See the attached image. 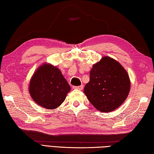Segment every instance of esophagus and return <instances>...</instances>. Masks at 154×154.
I'll return each mask as SVG.
<instances>
[{"label":"esophagus","mask_w":154,"mask_h":154,"mask_svg":"<svg viewBox=\"0 0 154 154\" xmlns=\"http://www.w3.org/2000/svg\"><path fill=\"white\" fill-rule=\"evenodd\" d=\"M83 85H80V86H78V87H74V88H76V89H79V90H82L83 89Z\"/></svg>","instance_id":"obj_1"}]
</instances>
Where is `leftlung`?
I'll return each instance as SVG.
<instances>
[{
  "mask_svg": "<svg viewBox=\"0 0 154 154\" xmlns=\"http://www.w3.org/2000/svg\"><path fill=\"white\" fill-rule=\"evenodd\" d=\"M130 88L127 72L119 62L106 56L93 66L84 93L97 109L109 112L123 103Z\"/></svg>",
  "mask_w": 154,
  "mask_h": 154,
  "instance_id": "8db88e82",
  "label": "left lung"
}]
</instances>
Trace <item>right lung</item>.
<instances>
[{
    "instance_id": "add662e5",
    "label": "right lung",
    "mask_w": 154,
    "mask_h": 154,
    "mask_svg": "<svg viewBox=\"0 0 154 154\" xmlns=\"http://www.w3.org/2000/svg\"><path fill=\"white\" fill-rule=\"evenodd\" d=\"M71 88L60 69L51 64L44 63L32 75L29 92L32 98L41 107L55 109L64 101Z\"/></svg>"
}]
</instances>
